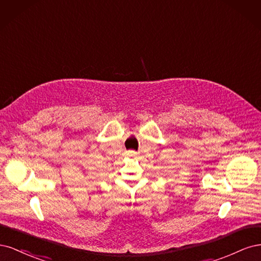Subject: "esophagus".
I'll use <instances>...</instances> for the list:
<instances>
[{
	"mask_svg": "<svg viewBox=\"0 0 261 261\" xmlns=\"http://www.w3.org/2000/svg\"><path fill=\"white\" fill-rule=\"evenodd\" d=\"M126 155H128V156H136V155H137V152L134 151V150H129V151H126Z\"/></svg>",
	"mask_w": 261,
	"mask_h": 261,
	"instance_id": "34e87169",
	"label": "esophagus"
}]
</instances>
